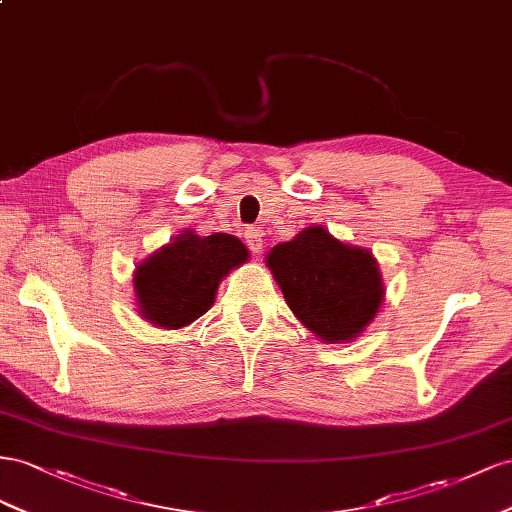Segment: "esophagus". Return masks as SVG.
Instances as JSON below:
<instances>
[{"label": "esophagus", "mask_w": 512, "mask_h": 512, "mask_svg": "<svg viewBox=\"0 0 512 512\" xmlns=\"http://www.w3.org/2000/svg\"><path fill=\"white\" fill-rule=\"evenodd\" d=\"M244 242L253 253H261V248H264V231H261L259 227H246Z\"/></svg>", "instance_id": "1"}]
</instances>
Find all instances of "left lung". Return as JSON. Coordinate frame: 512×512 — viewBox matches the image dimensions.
<instances>
[{
  "label": "left lung",
  "instance_id": "obj_1",
  "mask_svg": "<svg viewBox=\"0 0 512 512\" xmlns=\"http://www.w3.org/2000/svg\"><path fill=\"white\" fill-rule=\"evenodd\" d=\"M266 264L294 315L324 343H349L367 328L384 300L377 259L321 225L276 244Z\"/></svg>",
  "mask_w": 512,
  "mask_h": 512
}]
</instances>
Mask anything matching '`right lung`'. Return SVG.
<instances>
[{
  "instance_id": "add662e5",
  "label": "right lung",
  "mask_w": 512,
  "mask_h": 512,
  "mask_svg": "<svg viewBox=\"0 0 512 512\" xmlns=\"http://www.w3.org/2000/svg\"><path fill=\"white\" fill-rule=\"evenodd\" d=\"M246 259L248 248L236 236L182 231L135 270L133 283L141 317L165 330L193 324L208 313L225 276Z\"/></svg>"
}]
</instances>
